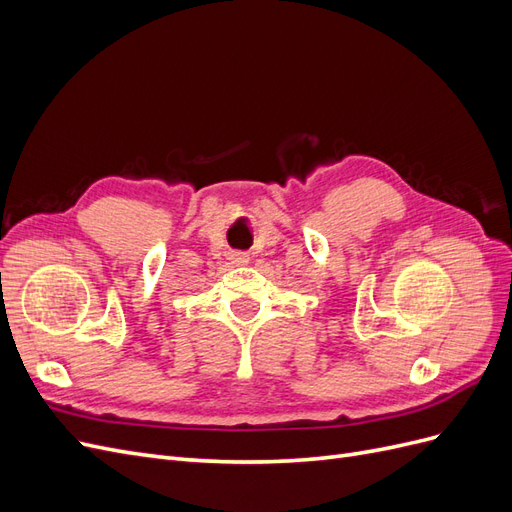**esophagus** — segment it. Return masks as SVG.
Returning <instances> with one entry per match:
<instances>
[{"mask_svg":"<svg viewBox=\"0 0 512 512\" xmlns=\"http://www.w3.org/2000/svg\"><path fill=\"white\" fill-rule=\"evenodd\" d=\"M230 262H232V265H235V267H245V265H250V256L241 254V252L230 254Z\"/></svg>","mask_w":512,"mask_h":512,"instance_id":"34e87169","label":"esophagus"}]
</instances>
